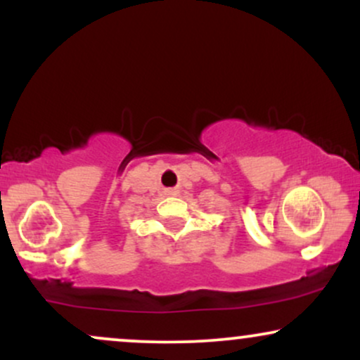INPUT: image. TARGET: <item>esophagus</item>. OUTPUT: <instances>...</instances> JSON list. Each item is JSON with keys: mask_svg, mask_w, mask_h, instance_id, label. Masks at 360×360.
I'll use <instances>...</instances> for the list:
<instances>
[{"mask_svg": "<svg viewBox=\"0 0 360 360\" xmlns=\"http://www.w3.org/2000/svg\"><path fill=\"white\" fill-rule=\"evenodd\" d=\"M166 194H167V196H176L177 189H176V188H167V189H166Z\"/></svg>", "mask_w": 360, "mask_h": 360, "instance_id": "esophagus-1", "label": "esophagus"}]
</instances>
